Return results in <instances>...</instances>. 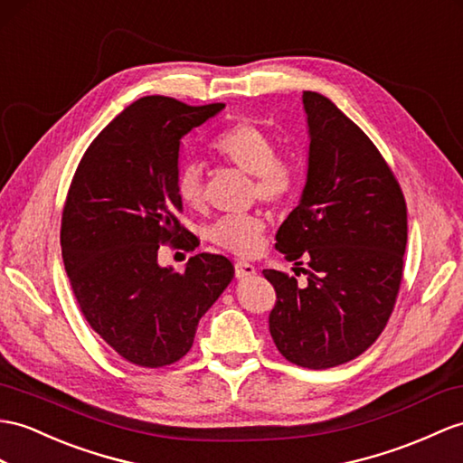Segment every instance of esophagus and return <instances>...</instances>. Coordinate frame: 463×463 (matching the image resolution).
Masks as SVG:
<instances>
[{"label": "esophagus", "mask_w": 463, "mask_h": 463, "mask_svg": "<svg viewBox=\"0 0 463 463\" xmlns=\"http://www.w3.org/2000/svg\"><path fill=\"white\" fill-rule=\"evenodd\" d=\"M255 273H257V269L251 263H247V261H238V263H235V277H238V279L253 277Z\"/></svg>", "instance_id": "1"}]
</instances>
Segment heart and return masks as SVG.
<instances>
[{
    "mask_svg": "<svg viewBox=\"0 0 463 463\" xmlns=\"http://www.w3.org/2000/svg\"><path fill=\"white\" fill-rule=\"evenodd\" d=\"M212 151L225 165L251 175V196L270 208H283L295 198L300 184V168L287 155L277 153L275 139L253 121H235L218 133ZM176 196L184 206H204V176L198 165H186L176 175ZM267 222L261 213L223 216L210 223L204 238L220 250L238 257H253L265 240Z\"/></svg>",
    "mask_w": 463,
    "mask_h": 463,
    "instance_id": "obj_1",
    "label": "heart"
}]
</instances>
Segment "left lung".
<instances>
[{
	"instance_id": "1",
	"label": "left lung",
	"mask_w": 463,
	"mask_h": 463,
	"mask_svg": "<svg viewBox=\"0 0 463 463\" xmlns=\"http://www.w3.org/2000/svg\"><path fill=\"white\" fill-rule=\"evenodd\" d=\"M308 175L300 204L277 232L308 285L265 269L277 292L269 332L287 362L328 369L362 355L385 330L399 297L407 202L377 146L332 101L304 92Z\"/></svg>"
}]
</instances>
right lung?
<instances>
[{
  "instance_id": "1",
  "label": "right lung",
  "mask_w": 463,
  "mask_h": 463,
  "mask_svg": "<svg viewBox=\"0 0 463 463\" xmlns=\"http://www.w3.org/2000/svg\"><path fill=\"white\" fill-rule=\"evenodd\" d=\"M223 108L139 98L98 133L72 176L61 222L66 275L86 322L133 365L184 357L233 277L216 253L190 257L183 273L156 263L159 247L188 232L176 216L180 139Z\"/></svg>"
}]
</instances>
